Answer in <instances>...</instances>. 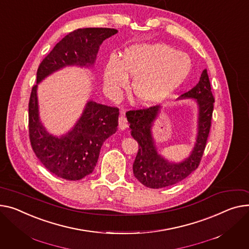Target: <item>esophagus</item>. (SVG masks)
Wrapping results in <instances>:
<instances>
[{
  "label": "esophagus",
  "instance_id": "34e87169",
  "mask_svg": "<svg viewBox=\"0 0 249 249\" xmlns=\"http://www.w3.org/2000/svg\"><path fill=\"white\" fill-rule=\"evenodd\" d=\"M119 129L120 130H125L128 128V122H127V119L125 118L124 116V112H121V116L119 117Z\"/></svg>",
  "mask_w": 249,
  "mask_h": 249
}]
</instances>
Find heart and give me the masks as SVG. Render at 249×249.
Here are the masks:
<instances>
[{
	"mask_svg": "<svg viewBox=\"0 0 249 249\" xmlns=\"http://www.w3.org/2000/svg\"><path fill=\"white\" fill-rule=\"evenodd\" d=\"M190 57L168 45L135 44L125 50L121 60L111 57L104 69V84L111 93L123 88L128 76H134L131 91L141 104L162 101L187 78Z\"/></svg>",
	"mask_w": 249,
	"mask_h": 249,
	"instance_id": "b5f03b06",
	"label": "heart"
}]
</instances>
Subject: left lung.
Listing matches in <instances>:
<instances>
[{
    "instance_id": "left-lung-1",
    "label": "left lung",
    "mask_w": 249,
    "mask_h": 249,
    "mask_svg": "<svg viewBox=\"0 0 249 249\" xmlns=\"http://www.w3.org/2000/svg\"><path fill=\"white\" fill-rule=\"evenodd\" d=\"M184 99H192L197 104V133L190 154L180 162L169 161L158 152L152 129L160 114V106L126 113L131 136L139 145L133 163V173L146 187L157 189L174 185L189 176L200 163L211 126L214 103L206 69L203 70L199 82L191 90L182 94L178 100Z\"/></svg>"
}]
</instances>
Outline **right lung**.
<instances>
[{"instance_id": "1", "label": "right lung", "mask_w": 249, "mask_h": 249, "mask_svg": "<svg viewBox=\"0 0 249 249\" xmlns=\"http://www.w3.org/2000/svg\"><path fill=\"white\" fill-rule=\"evenodd\" d=\"M118 31L110 28L78 29L65 36L42 61L37 84L29 102V133L33 150L44 166L66 180H80L91 174L105 140L117 131L119 110L89 100L75 125L63 135L47 131L40 119L38 85L66 67H94L101 44Z\"/></svg>"}]
</instances>
